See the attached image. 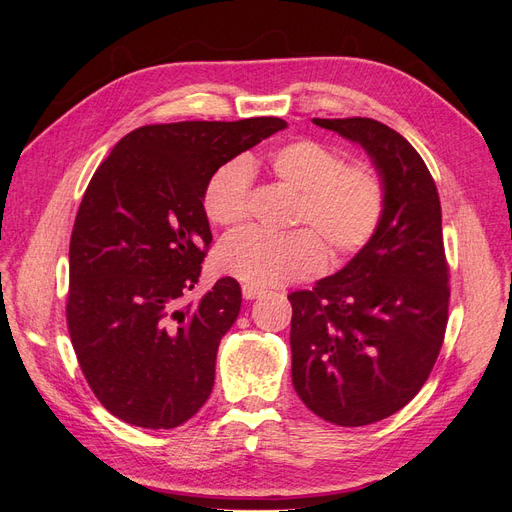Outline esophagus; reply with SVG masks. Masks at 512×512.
I'll list each match as a JSON object with an SVG mask.
<instances>
[{"label": "esophagus", "mask_w": 512, "mask_h": 512, "mask_svg": "<svg viewBox=\"0 0 512 512\" xmlns=\"http://www.w3.org/2000/svg\"><path fill=\"white\" fill-rule=\"evenodd\" d=\"M243 299L245 301H254V299H258L260 297V294L262 292H265V290H262V288H258V286H250V284H243Z\"/></svg>", "instance_id": "esophagus-1"}]
</instances>
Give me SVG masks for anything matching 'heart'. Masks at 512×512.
<instances>
[{
  "mask_svg": "<svg viewBox=\"0 0 512 512\" xmlns=\"http://www.w3.org/2000/svg\"><path fill=\"white\" fill-rule=\"evenodd\" d=\"M273 177L297 194L290 235H265L245 228L226 237L215 254L222 273L250 286H280L305 280L324 269L329 247L342 260L367 245L378 230L386 194L378 173L367 164H342L337 149L301 138L269 156ZM252 168L243 160L222 164L203 194L207 218L218 226H237L252 209Z\"/></svg>",
  "mask_w": 512,
  "mask_h": 512,
  "instance_id": "b5f03b06",
  "label": "heart"
}]
</instances>
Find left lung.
<instances>
[{
  "label": "left lung",
  "instance_id": "8db88e82",
  "mask_svg": "<svg viewBox=\"0 0 512 512\" xmlns=\"http://www.w3.org/2000/svg\"><path fill=\"white\" fill-rule=\"evenodd\" d=\"M312 121L361 145L386 194L363 250L312 290L288 294L294 391L324 421L361 427L404 408L440 354L451 297L440 196L423 158L384 123Z\"/></svg>",
  "mask_w": 512,
  "mask_h": 512
}]
</instances>
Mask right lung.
Segmentation results:
<instances>
[{
    "instance_id": "add662e5",
    "label": "right lung",
    "mask_w": 512,
    "mask_h": 512,
    "mask_svg": "<svg viewBox=\"0 0 512 512\" xmlns=\"http://www.w3.org/2000/svg\"><path fill=\"white\" fill-rule=\"evenodd\" d=\"M284 128L277 117L143 126L91 177L70 239L66 316L91 391L123 423L173 429L209 399L241 286L222 277L181 307L213 239L205 185Z\"/></svg>"
}]
</instances>
